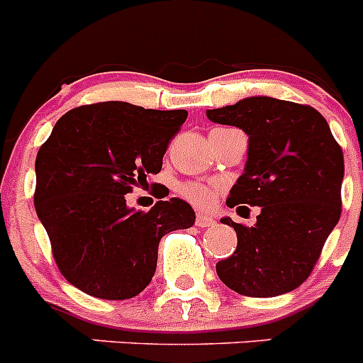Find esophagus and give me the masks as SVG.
<instances>
[{
  "label": "esophagus",
  "instance_id": "esophagus-1",
  "mask_svg": "<svg viewBox=\"0 0 363 363\" xmlns=\"http://www.w3.org/2000/svg\"><path fill=\"white\" fill-rule=\"evenodd\" d=\"M196 225L198 227H213L214 225V220L211 216L203 213H198L196 214Z\"/></svg>",
  "mask_w": 363,
  "mask_h": 363
}]
</instances>
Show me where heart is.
Wrapping results in <instances>:
<instances>
[{
    "label": "heart",
    "mask_w": 363,
    "mask_h": 363,
    "mask_svg": "<svg viewBox=\"0 0 363 363\" xmlns=\"http://www.w3.org/2000/svg\"><path fill=\"white\" fill-rule=\"evenodd\" d=\"M179 192H182L189 201H192L194 205H200V207L211 205L214 200V192L201 184H184L179 187Z\"/></svg>",
    "instance_id": "obj_1"
}]
</instances>
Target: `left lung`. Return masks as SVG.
Returning a JSON list of instances; mask_svg holds the SVG:
<instances>
[{
    "mask_svg": "<svg viewBox=\"0 0 363 363\" xmlns=\"http://www.w3.org/2000/svg\"><path fill=\"white\" fill-rule=\"evenodd\" d=\"M207 118L249 136L245 169L227 205L259 207L252 227L221 218L236 230L238 245L216 264L218 277L243 296L291 293L307 280L340 220L342 149L309 105L251 96L211 108Z\"/></svg>",
    "mask_w": 363,
    "mask_h": 363,
    "instance_id": "obj_1",
    "label": "left lung"
}]
</instances>
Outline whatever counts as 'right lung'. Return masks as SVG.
Listing matches in <instances>:
<instances>
[{
	"label": "right lung",
	"mask_w": 363,
	"mask_h": 363,
	"mask_svg": "<svg viewBox=\"0 0 363 363\" xmlns=\"http://www.w3.org/2000/svg\"><path fill=\"white\" fill-rule=\"evenodd\" d=\"M187 111L127 101L83 105L63 114L36 156L34 207L69 284L101 300H127L150 284L160 240L194 225L187 201H158L149 213L125 194L162 171Z\"/></svg>",
	"instance_id": "obj_1"
}]
</instances>
